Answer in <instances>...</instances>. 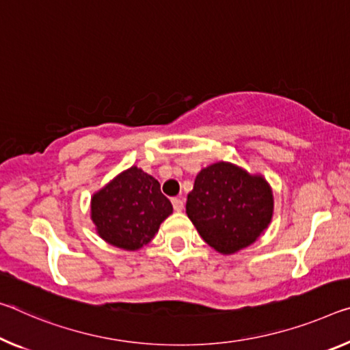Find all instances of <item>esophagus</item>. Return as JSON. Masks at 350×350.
<instances>
[{"label": "esophagus", "instance_id": "obj_1", "mask_svg": "<svg viewBox=\"0 0 350 350\" xmlns=\"http://www.w3.org/2000/svg\"><path fill=\"white\" fill-rule=\"evenodd\" d=\"M171 202H173V207L176 212H182V208H184V201H182L180 198H173L171 199Z\"/></svg>", "mask_w": 350, "mask_h": 350}]
</instances>
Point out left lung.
I'll list each match as a JSON object with an SVG mask.
<instances>
[{
  "instance_id": "1",
  "label": "left lung",
  "mask_w": 350,
  "mask_h": 350,
  "mask_svg": "<svg viewBox=\"0 0 350 350\" xmlns=\"http://www.w3.org/2000/svg\"><path fill=\"white\" fill-rule=\"evenodd\" d=\"M273 210V190L263 176L227 162L201 170L187 198V215L199 235L226 255L252 245L269 226Z\"/></svg>"
}]
</instances>
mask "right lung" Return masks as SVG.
<instances>
[{"label": "right lung", "instance_id": "right-lung-1", "mask_svg": "<svg viewBox=\"0 0 350 350\" xmlns=\"http://www.w3.org/2000/svg\"><path fill=\"white\" fill-rule=\"evenodd\" d=\"M173 213L157 179L131 166L92 198V221L109 245L137 251L148 245Z\"/></svg>", "mask_w": 350, "mask_h": 350}]
</instances>
